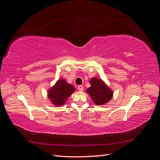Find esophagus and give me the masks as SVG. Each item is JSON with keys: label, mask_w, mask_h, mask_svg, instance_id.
I'll return each mask as SVG.
<instances>
[{"label": "esophagus", "mask_w": 160, "mask_h": 160, "mask_svg": "<svg viewBox=\"0 0 160 160\" xmlns=\"http://www.w3.org/2000/svg\"><path fill=\"white\" fill-rule=\"evenodd\" d=\"M77 89H79V91H82L83 90V87L82 86V85H79L78 87H77Z\"/></svg>", "instance_id": "1"}]
</instances>
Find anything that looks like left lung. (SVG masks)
I'll use <instances>...</instances> for the list:
<instances>
[{"label": "left lung", "mask_w": 160, "mask_h": 160, "mask_svg": "<svg viewBox=\"0 0 160 160\" xmlns=\"http://www.w3.org/2000/svg\"><path fill=\"white\" fill-rule=\"evenodd\" d=\"M91 87L87 89L91 98L98 105H102L108 103L113 96V92L104 82L98 78H92L90 80Z\"/></svg>", "instance_id": "1"}]
</instances>
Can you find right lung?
Returning a JSON list of instances; mask_svg holds the SVG:
<instances>
[{
	"instance_id": "add662e5",
	"label": "right lung",
	"mask_w": 160,
	"mask_h": 160,
	"mask_svg": "<svg viewBox=\"0 0 160 160\" xmlns=\"http://www.w3.org/2000/svg\"><path fill=\"white\" fill-rule=\"evenodd\" d=\"M75 91L74 87L68 84L65 79H59L48 91V98L57 106L62 105L69 97Z\"/></svg>"
}]
</instances>
